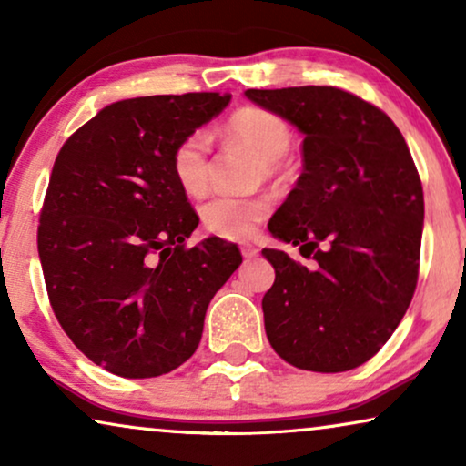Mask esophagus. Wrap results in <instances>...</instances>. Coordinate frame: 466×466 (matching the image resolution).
Masks as SVG:
<instances>
[{
  "mask_svg": "<svg viewBox=\"0 0 466 466\" xmlns=\"http://www.w3.org/2000/svg\"><path fill=\"white\" fill-rule=\"evenodd\" d=\"M241 254H244V258H254L258 257V248H254L252 244H241Z\"/></svg>",
  "mask_w": 466,
  "mask_h": 466,
  "instance_id": "1",
  "label": "esophagus"
}]
</instances>
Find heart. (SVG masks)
Masks as SVG:
<instances>
[{
    "instance_id": "1",
    "label": "heart",
    "mask_w": 466,
    "mask_h": 466,
    "mask_svg": "<svg viewBox=\"0 0 466 466\" xmlns=\"http://www.w3.org/2000/svg\"><path fill=\"white\" fill-rule=\"evenodd\" d=\"M228 142L241 144L258 155V176L276 177L286 169V152L292 146L289 120L265 107H239L222 125ZM171 174L177 187L190 197H199L209 184V137L203 131L184 136L171 152ZM271 212V199L257 195H216L201 206V222L208 231L225 238L250 235Z\"/></svg>"
}]
</instances>
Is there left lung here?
Segmentation results:
<instances>
[{"label":"left lung","instance_id":"8db88e82","mask_svg":"<svg viewBox=\"0 0 466 466\" xmlns=\"http://www.w3.org/2000/svg\"><path fill=\"white\" fill-rule=\"evenodd\" d=\"M246 97L305 136L303 174L269 231L314 265L263 250L276 269L263 297L267 339L305 371H350L390 339L418 284L424 193L411 152L380 107L341 88Z\"/></svg>","mask_w":466,"mask_h":466}]
</instances>
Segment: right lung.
Instances as JSON below:
<instances>
[{
    "label": "right lung",
    "mask_w": 466,
    "mask_h": 466,
    "mask_svg": "<svg viewBox=\"0 0 466 466\" xmlns=\"http://www.w3.org/2000/svg\"><path fill=\"white\" fill-rule=\"evenodd\" d=\"M231 101L187 93L123 99L72 133L56 155L37 252L56 320L95 365L142 380L195 354L208 305L241 263L209 238L171 174V152Z\"/></svg>",
    "instance_id": "add662e5"
}]
</instances>
